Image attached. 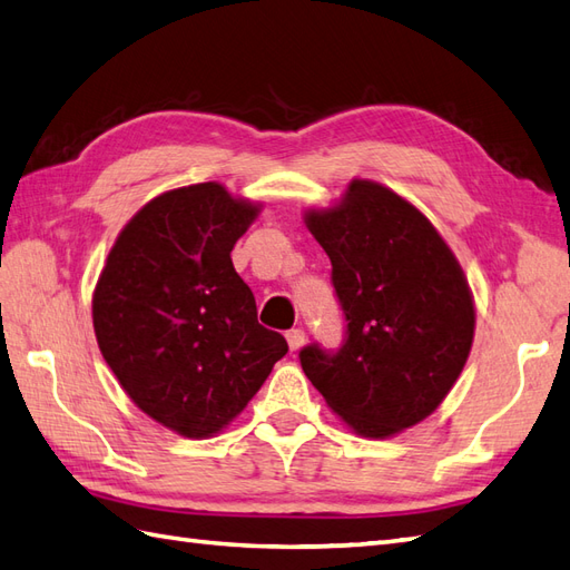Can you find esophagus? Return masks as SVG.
Masks as SVG:
<instances>
[{
  "label": "esophagus",
  "instance_id": "esophagus-1",
  "mask_svg": "<svg viewBox=\"0 0 570 570\" xmlns=\"http://www.w3.org/2000/svg\"><path fill=\"white\" fill-rule=\"evenodd\" d=\"M304 341H307V336H304V331H302V328L287 331V345H289V351H293V353H297V351L302 348Z\"/></svg>",
  "mask_w": 570,
  "mask_h": 570
}]
</instances>
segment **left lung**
I'll list each match as a JSON object with an SVG mask.
<instances>
[{
	"mask_svg": "<svg viewBox=\"0 0 570 570\" xmlns=\"http://www.w3.org/2000/svg\"><path fill=\"white\" fill-rule=\"evenodd\" d=\"M302 217L331 258L348 322L343 348L307 345L302 370L355 435L404 433L445 401L474 343L476 307L460 261L419 207L370 178Z\"/></svg>",
	"mask_w": 570,
	"mask_h": 570,
	"instance_id": "8db88e82",
	"label": "left lung"
}]
</instances>
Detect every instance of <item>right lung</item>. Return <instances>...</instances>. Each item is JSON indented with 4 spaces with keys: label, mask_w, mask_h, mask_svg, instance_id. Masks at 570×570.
<instances>
[{
    "label": "right lung",
    "mask_w": 570,
    "mask_h": 570,
    "mask_svg": "<svg viewBox=\"0 0 570 570\" xmlns=\"http://www.w3.org/2000/svg\"><path fill=\"white\" fill-rule=\"evenodd\" d=\"M261 210L217 180L164 190L120 229L96 281L104 360L132 404L180 438L222 433L287 353L229 256Z\"/></svg>",
    "instance_id": "right-lung-1"
}]
</instances>
